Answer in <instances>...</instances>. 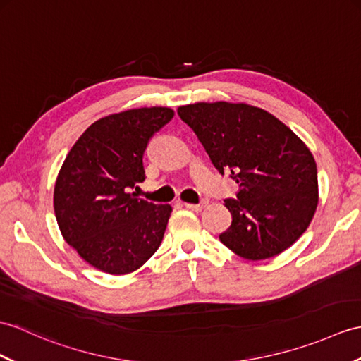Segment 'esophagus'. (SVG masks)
<instances>
[{
    "instance_id": "1",
    "label": "esophagus",
    "mask_w": 361,
    "mask_h": 361,
    "mask_svg": "<svg viewBox=\"0 0 361 361\" xmlns=\"http://www.w3.org/2000/svg\"><path fill=\"white\" fill-rule=\"evenodd\" d=\"M209 203V200L207 198H203L200 201L198 204H192V203H184V207H188V209H190V211H195V212H200L201 209L203 207H206V204Z\"/></svg>"
}]
</instances>
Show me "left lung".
Returning <instances> with one entry per match:
<instances>
[{
  "instance_id": "left-lung-1",
  "label": "left lung",
  "mask_w": 361,
  "mask_h": 361,
  "mask_svg": "<svg viewBox=\"0 0 361 361\" xmlns=\"http://www.w3.org/2000/svg\"><path fill=\"white\" fill-rule=\"evenodd\" d=\"M221 175L238 183L220 241L247 259L281 254L303 235L318 204L317 164L286 124L249 104L195 103L178 107Z\"/></svg>"
}]
</instances>
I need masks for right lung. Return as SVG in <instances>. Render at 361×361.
Segmentation results:
<instances>
[{"label": "right lung", "instance_id": "1", "mask_svg": "<svg viewBox=\"0 0 361 361\" xmlns=\"http://www.w3.org/2000/svg\"><path fill=\"white\" fill-rule=\"evenodd\" d=\"M172 116L169 107L104 116L66 157L54 190L56 221L67 245L99 271H137L161 245L172 207L129 190L145 181L147 142Z\"/></svg>", "mask_w": 361, "mask_h": 361}]
</instances>
